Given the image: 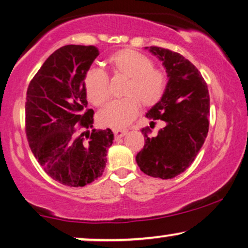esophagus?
I'll list each match as a JSON object with an SVG mask.
<instances>
[{
  "label": "esophagus",
  "instance_id": "obj_1",
  "mask_svg": "<svg viewBox=\"0 0 248 248\" xmlns=\"http://www.w3.org/2000/svg\"><path fill=\"white\" fill-rule=\"evenodd\" d=\"M113 132H114L115 137L122 138V137H124V135L127 133V130H121V128H115V130H113Z\"/></svg>",
  "mask_w": 248,
  "mask_h": 248
}]
</instances>
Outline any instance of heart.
I'll return each instance as SVG.
<instances>
[{
  "label": "heart",
  "instance_id": "obj_1",
  "mask_svg": "<svg viewBox=\"0 0 248 248\" xmlns=\"http://www.w3.org/2000/svg\"><path fill=\"white\" fill-rule=\"evenodd\" d=\"M107 63L115 77L127 78V82L122 93L125 97L108 104L99 114V121L104 126L125 127L138 116L140 104L152 107L164 98L168 76L165 71L154 67L147 55L132 48L111 54ZM83 89L91 104L104 106L110 98L109 78L103 70L90 69L83 78Z\"/></svg>",
  "mask_w": 248,
  "mask_h": 248
}]
</instances>
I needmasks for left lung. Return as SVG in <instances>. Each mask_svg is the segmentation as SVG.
Here are the masks:
<instances>
[{
	"label": "left lung",
	"instance_id": "obj_1",
	"mask_svg": "<svg viewBox=\"0 0 248 248\" xmlns=\"http://www.w3.org/2000/svg\"><path fill=\"white\" fill-rule=\"evenodd\" d=\"M149 50L162 61L169 80L164 98L148 111L147 117L164 121L166 126L154 138L148 137L151 132L149 126L142 128L144 147L135 160L144 174L169 179L182 174L194 161L204 143L210 97L200 71L184 56L157 46Z\"/></svg>",
	"mask_w": 248,
	"mask_h": 248
}]
</instances>
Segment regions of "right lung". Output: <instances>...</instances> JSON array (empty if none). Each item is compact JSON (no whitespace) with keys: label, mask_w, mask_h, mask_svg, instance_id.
<instances>
[{"label":"right lung","mask_w":248,"mask_h":248,"mask_svg":"<svg viewBox=\"0 0 248 248\" xmlns=\"http://www.w3.org/2000/svg\"><path fill=\"white\" fill-rule=\"evenodd\" d=\"M98 55L99 49L93 45L61 47L27 89L29 147L49 177L71 187L90 184L103 175L114 140L109 128L88 131L94 113L87 108L83 78Z\"/></svg>","instance_id":"obj_1"}]
</instances>
